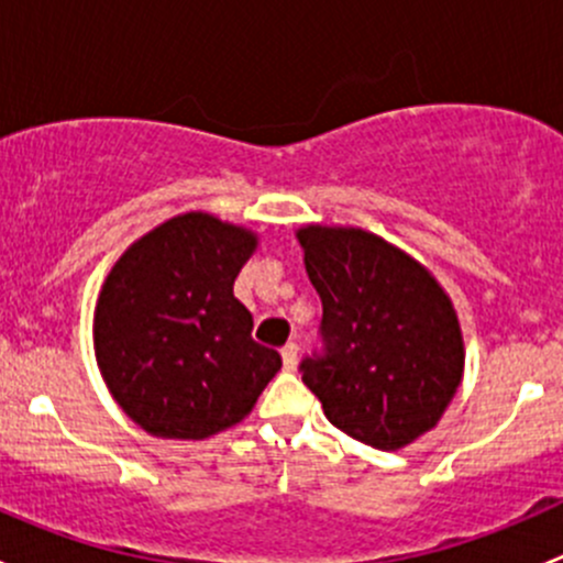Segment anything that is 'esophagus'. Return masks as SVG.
Instances as JSON below:
<instances>
[{"instance_id": "1", "label": "esophagus", "mask_w": 563, "mask_h": 563, "mask_svg": "<svg viewBox=\"0 0 563 563\" xmlns=\"http://www.w3.org/2000/svg\"><path fill=\"white\" fill-rule=\"evenodd\" d=\"M280 356H283V367H286V371H297V356H299L297 345L286 343L280 349Z\"/></svg>"}]
</instances>
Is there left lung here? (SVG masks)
Wrapping results in <instances>:
<instances>
[{
  "label": "left lung",
  "mask_w": 563,
  "mask_h": 563,
  "mask_svg": "<svg viewBox=\"0 0 563 563\" xmlns=\"http://www.w3.org/2000/svg\"><path fill=\"white\" fill-rule=\"evenodd\" d=\"M321 297L323 354L302 382L338 430L402 450L433 430L463 382L465 345L450 294L406 250L354 225H302Z\"/></svg>",
  "instance_id": "1"
}]
</instances>
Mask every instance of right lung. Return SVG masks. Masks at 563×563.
Wrapping results in <instances>:
<instances>
[{"mask_svg":"<svg viewBox=\"0 0 563 563\" xmlns=\"http://www.w3.org/2000/svg\"><path fill=\"white\" fill-rule=\"evenodd\" d=\"M255 247L245 225L185 212L146 231L106 275L95 360L117 406L150 435L201 441L234 428L280 371L234 297Z\"/></svg>","mask_w":563,"mask_h":563,"instance_id":"obj_1","label":"right lung"}]
</instances>
